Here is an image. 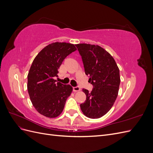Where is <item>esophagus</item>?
Wrapping results in <instances>:
<instances>
[{"instance_id": "34e87169", "label": "esophagus", "mask_w": 153, "mask_h": 153, "mask_svg": "<svg viewBox=\"0 0 153 153\" xmlns=\"http://www.w3.org/2000/svg\"><path fill=\"white\" fill-rule=\"evenodd\" d=\"M73 90L74 92H77L80 91V88L78 86H76V87H73Z\"/></svg>"}]
</instances>
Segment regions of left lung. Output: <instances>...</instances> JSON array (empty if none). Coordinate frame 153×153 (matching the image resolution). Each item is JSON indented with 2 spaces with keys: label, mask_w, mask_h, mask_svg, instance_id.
<instances>
[{
  "label": "left lung",
  "mask_w": 153,
  "mask_h": 153,
  "mask_svg": "<svg viewBox=\"0 0 153 153\" xmlns=\"http://www.w3.org/2000/svg\"><path fill=\"white\" fill-rule=\"evenodd\" d=\"M82 57L85 75L93 85L91 92L83 89L86 100L80 104L85 116L98 119L107 113L116 100L120 85L119 69L108 52L98 45H76Z\"/></svg>",
  "instance_id": "1"
}]
</instances>
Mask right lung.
<instances>
[{
    "mask_svg": "<svg viewBox=\"0 0 153 153\" xmlns=\"http://www.w3.org/2000/svg\"><path fill=\"white\" fill-rule=\"evenodd\" d=\"M76 50L67 43H53L45 47L34 59L27 76L30 99L38 112L53 118L61 114L73 88L57 82L58 69L68 55Z\"/></svg>",
    "mask_w": 153,
    "mask_h": 153,
    "instance_id": "right-lung-1",
    "label": "right lung"
}]
</instances>
